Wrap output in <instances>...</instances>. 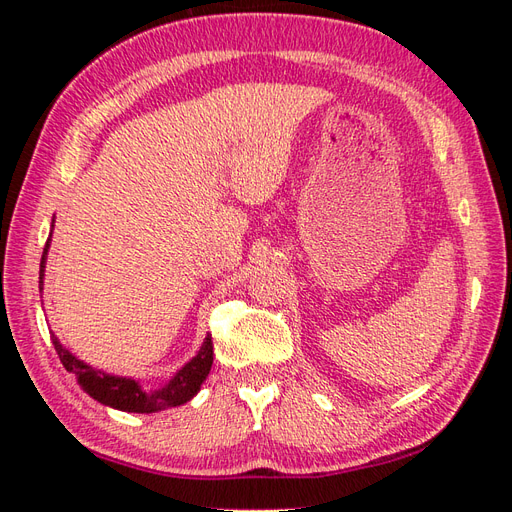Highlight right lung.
Listing matches in <instances>:
<instances>
[{
    "label": "right lung",
    "instance_id": "1",
    "mask_svg": "<svg viewBox=\"0 0 512 512\" xmlns=\"http://www.w3.org/2000/svg\"><path fill=\"white\" fill-rule=\"evenodd\" d=\"M49 245H51V235L46 239L42 260H40V290L44 284L42 280H44V265H46V254H49ZM51 339L59 354V361L64 363L68 371H72L76 380H79V384L83 386V391L89 397L100 401V404L111 406L115 410H123V412L151 414L166 408L183 406L185 401H190L200 391V384L205 382L213 365V342H211V335H207L194 359L190 363H185L177 374L168 380V384H164L162 389H156V391H145L143 386L132 378L104 374V371L94 369L91 365L83 363L81 359H76L72 352H68L64 346H61V342L53 333H51Z\"/></svg>",
    "mask_w": 512,
    "mask_h": 512
}]
</instances>
